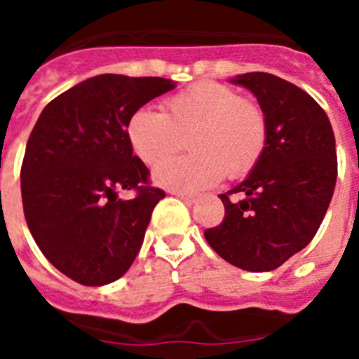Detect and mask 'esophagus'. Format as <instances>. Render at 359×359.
Segmentation results:
<instances>
[{
  "label": "esophagus",
  "instance_id": "1",
  "mask_svg": "<svg viewBox=\"0 0 359 359\" xmlns=\"http://www.w3.org/2000/svg\"><path fill=\"white\" fill-rule=\"evenodd\" d=\"M174 196H177V198L182 199V201H185L187 205H192V203L196 201V196L192 194H187V192H172Z\"/></svg>",
  "mask_w": 359,
  "mask_h": 359
}]
</instances>
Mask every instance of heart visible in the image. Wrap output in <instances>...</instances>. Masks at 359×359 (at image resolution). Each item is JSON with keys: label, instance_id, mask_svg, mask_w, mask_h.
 <instances>
[{"label": "heart", "instance_id": "b5f03b06", "mask_svg": "<svg viewBox=\"0 0 359 359\" xmlns=\"http://www.w3.org/2000/svg\"><path fill=\"white\" fill-rule=\"evenodd\" d=\"M128 140L145 165L168 156L177 135L191 133L194 155L171 158L152 170V182L176 192L208 189L223 177H239L261 160L268 140L262 109L241 98L233 88L215 81L189 86L165 102V113L136 109L128 120Z\"/></svg>", "mask_w": 359, "mask_h": 359}]
</instances>
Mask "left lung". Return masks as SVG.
<instances>
[{"mask_svg":"<svg viewBox=\"0 0 359 359\" xmlns=\"http://www.w3.org/2000/svg\"><path fill=\"white\" fill-rule=\"evenodd\" d=\"M230 82L257 97L268 140L248 177L219 194L224 219L205 239L237 268L271 271L306 248L322 224L338 174L334 133L315 98L277 75L253 72ZM231 194L243 199L231 202Z\"/></svg>","mask_w":359,"mask_h":359,"instance_id":"1","label":"left lung"}]
</instances>
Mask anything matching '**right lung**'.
Segmentation results:
<instances>
[{
	"label": "right lung",
	"instance_id": "right-lung-1",
	"mask_svg": "<svg viewBox=\"0 0 359 359\" xmlns=\"http://www.w3.org/2000/svg\"><path fill=\"white\" fill-rule=\"evenodd\" d=\"M161 77L104 73L55 97L32 129L21 167L28 230L61 273L84 286L118 280L136 259L160 189L133 154L128 120L174 90ZM120 189H136L120 200Z\"/></svg>",
	"mask_w": 359,
	"mask_h": 359
}]
</instances>
